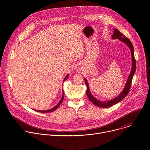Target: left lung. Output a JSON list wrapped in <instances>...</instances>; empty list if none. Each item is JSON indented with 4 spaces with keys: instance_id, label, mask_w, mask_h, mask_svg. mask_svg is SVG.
<instances>
[{
    "instance_id": "left-lung-1",
    "label": "left lung",
    "mask_w": 150,
    "mask_h": 150,
    "mask_svg": "<svg viewBox=\"0 0 150 150\" xmlns=\"http://www.w3.org/2000/svg\"><path fill=\"white\" fill-rule=\"evenodd\" d=\"M112 38L120 40V41L123 42L124 43H125L130 49L131 52V56H132V69H131V73L129 74V76L127 78V80L125 84L124 89L123 90L121 94L119 96L113 98V100H110L109 101H100L97 100L96 98H95L90 91L87 79L85 78L84 79L85 85H86L87 88L86 93H87V96L88 98L94 105L99 107V108H109V107H110V106L120 102V101L123 100L126 97V96L128 94V93H129V92L130 91V88H131V84H132V80L133 76L134 75V74H135V70H136V60H135V56H134V47H133V45L132 44V42H131V41L129 40V38H127L125 35H124L122 33H121L117 29H114V34L112 35Z\"/></svg>"
}]
</instances>
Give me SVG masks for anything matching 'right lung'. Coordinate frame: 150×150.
Instances as JSON below:
<instances>
[{
  "label": "right lung",
  "instance_id": "1",
  "mask_svg": "<svg viewBox=\"0 0 150 150\" xmlns=\"http://www.w3.org/2000/svg\"><path fill=\"white\" fill-rule=\"evenodd\" d=\"M68 76H69V75L68 74V75L66 76V77H65V78H64V79H63V82L65 81H66V80L67 79V78H68ZM64 96H65V93H64V91L63 90L62 97V98H61L60 101L59 102V103H58L56 106H54V108H52V109H49V110H34L37 111V112H41V113H49V112H53V111H54L55 110H56V109L59 108V106L60 105V104L62 103V101H63V100Z\"/></svg>",
  "mask_w": 150,
  "mask_h": 150
}]
</instances>
